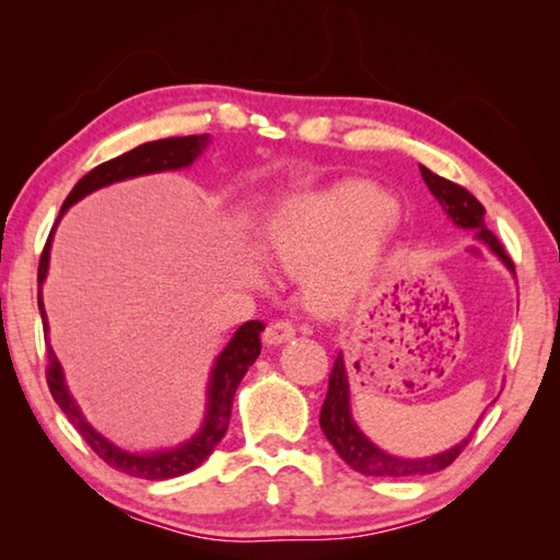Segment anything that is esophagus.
Listing matches in <instances>:
<instances>
[{
  "label": "esophagus",
  "instance_id": "1",
  "mask_svg": "<svg viewBox=\"0 0 560 560\" xmlns=\"http://www.w3.org/2000/svg\"><path fill=\"white\" fill-rule=\"evenodd\" d=\"M295 337V325L291 319H277V323H269L265 331V341L267 343H283Z\"/></svg>",
  "mask_w": 560,
  "mask_h": 560
}]
</instances>
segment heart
Masks as SVG:
<instances>
[{
	"label": "heart",
	"mask_w": 560,
	"mask_h": 560,
	"mask_svg": "<svg viewBox=\"0 0 560 560\" xmlns=\"http://www.w3.org/2000/svg\"><path fill=\"white\" fill-rule=\"evenodd\" d=\"M392 229L395 213L383 189L349 180L281 201L267 223V253L289 273L315 268L311 301L337 313L373 279Z\"/></svg>",
	"instance_id": "b5f03b06"
}]
</instances>
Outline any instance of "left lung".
<instances>
[{"label": "left lung", "instance_id": "1", "mask_svg": "<svg viewBox=\"0 0 560 560\" xmlns=\"http://www.w3.org/2000/svg\"><path fill=\"white\" fill-rule=\"evenodd\" d=\"M419 168H421L423 183L428 185V189H431L433 197L440 201V207L445 209L452 223L459 225V229L477 231L479 241L489 245L493 253L503 259V265L510 271H515L513 259L508 257L503 243L498 241V237L489 229H486V223H483L486 209L481 201L474 197L469 189H464L462 185L445 180V177L431 173L425 165H419ZM319 425H323V433L339 452V457L347 462L351 469L365 474V477H392V479L423 477V474H433V471L450 467V464L462 455V450L469 445V440L474 435V433H469L462 440V443H457L455 447L440 452V455H433V457L404 459V457L387 455V452L375 447L371 440H368L359 431V425L353 423L351 407H349V380H347V368H343L341 353L337 355L335 365H331L329 389H327V397L323 404V411H319Z\"/></svg>", "mask_w": 560, "mask_h": 560}]
</instances>
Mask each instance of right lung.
I'll return each instance as SVG.
<instances>
[{
	"label": "right lung",
	"instance_id": "obj_1",
	"mask_svg": "<svg viewBox=\"0 0 560 560\" xmlns=\"http://www.w3.org/2000/svg\"><path fill=\"white\" fill-rule=\"evenodd\" d=\"M209 144V135H192V137H171V139H159V141H149V144H141L132 151L122 153V156L105 161L96 165L91 173H86L81 180L71 189L69 197L65 199L62 209H59L57 221L62 219V213L77 205L79 199H83L96 189L127 180V177H137V175H149V173H163V171H180L192 165L195 159ZM57 225V223H55ZM47 235V243L43 247L40 255V265H38V307H40V317H43V329L47 335V315L43 307V281L47 277V267H50V245H52V233ZM265 325L259 319H249V323L241 325V329L235 331L233 339L229 341L217 363H213L211 380H209V392H207V416L205 423H201L199 433L187 440L185 445L175 447V450H163V452H151V455H135V452H125L117 445H113L110 440H105L101 433H96L91 428V423L83 419V413L79 411L74 397L69 395L67 383H65V373L62 365H59L57 355L47 343V368H45V377H47V387L52 392V399L59 404V409L65 411L71 425L77 428L79 435L86 440L91 450L96 455L110 464L113 469L129 474V477L137 479H149V481H163V479H173V477H183V474L197 469L201 462H205L213 447L219 445V440L229 431V421H231V407H233V397L235 389L241 385L243 375L247 373V368L257 361L261 341L259 335Z\"/></svg>",
	"mask_w": 560,
	"mask_h": 560
}]
</instances>
